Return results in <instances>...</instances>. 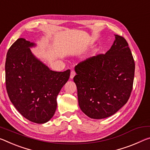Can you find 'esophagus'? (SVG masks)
Listing matches in <instances>:
<instances>
[{"mask_svg": "<svg viewBox=\"0 0 150 150\" xmlns=\"http://www.w3.org/2000/svg\"><path fill=\"white\" fill-rule=\"evenodd\" d=\"M75 74H76V73H75V72L74 71H71V75H70V78H71V79H73V77H75Z\"/></svg>", "mask_w": 150, "mask_h": 150, "instance_id": "34e87169", "label": "esophagus"}]
</instances>
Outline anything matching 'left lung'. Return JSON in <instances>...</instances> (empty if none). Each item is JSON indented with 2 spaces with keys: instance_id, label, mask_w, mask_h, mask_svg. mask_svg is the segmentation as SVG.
Segmentation results:
<instances>
[{
  "instance_id": "8db88e82",
  "label": "left lung",
  "mask_w": 150,
  "mask_h": 150,
  "mask_svg": "<svg viewBox=\"0 0 150 150\" xmlns=\"http://www.w3.org/2000/svg\"><path fill=\"white\" fill-rule=\"evenodd\" d=\"M115 39L105 54L87 59L75 66L73 81L77 88L80 109L91 119L115 114L127 103L134 79L135 63L124 38Z\"/></svg>"
}]
</instances>
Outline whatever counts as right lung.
<instances>
[{
	"instance_id": "1",
	"label": "right lung",
	"mask_w": 150,
	"mask_h": 150,
	"mask_svg": "<svg viewBox=\"0 0 150 150\" xmlns=\"http://www.w3.org/2000/svg\"><path fill=\"white\" fill-rule=\"evenodd\" d=\"M36 43L19 38L9 48L5 63L6 91L24 117L45 123L55 112L57 97L67 81L70 70L57 72L36 57L30 48Z\"/></svg>"
}]
</instances>
